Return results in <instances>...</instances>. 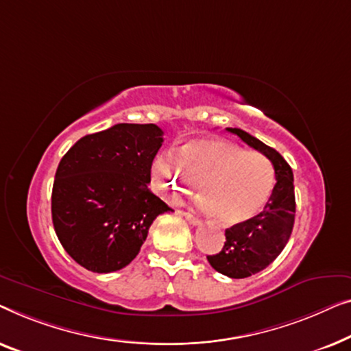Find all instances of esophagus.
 Wrapping results in <instances>:
<instances>
[{
	"instance_id": "1",
	"label": "esophagus",
	"mask_w": 351,
	"mask_h": 351,
	"mask_svg": "<svg viewBox=\"0 0 351 351\" xmlns=\"http://www.w3.org/2000/svg\"><path fill=\"white\" fill-rule=\"evenodd\" d=\"M182 216H184L187 223L192 224V226H199V224H200V219L195 218L194 215H191V213H182Z\"/></svg>"
}]
</instances>
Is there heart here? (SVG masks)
Instances as JSON below:
<instances>
[{
  "label": "heart",
  "mask_w": 351,
  "mask_h": 351,
  "mask_svg": "<svg viewBox=\"0 0 351 351\" xmlns=\"http://www.w3.org/2000/svg\"><path fill=\"white\" fill-rule=\"evenodd\" d=\"M176 165L162 154L152 164L157 186L171 197L187 195L199 182V205L218 223L235 226L259 213L275 187L267 157L219 138H195L176 149Z\"/></svg>",
  "instance_id": "obj_1"
}]
</instances>
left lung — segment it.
Returning a JSON list of instances; mask_svg holds the SVG:
<instances>
[{"mask_svg": "<svg viewBox=\"0 0 351 351\" xmlns=\"http://www.w3.org/2000/svg\"><path fill=\"white\" fill-rule=\"evenodd\" d=\"M227 132L234 133L241 141L267 157L272 162L276 178L272 195L264 210L245 223L227 229L223 250L206 256L216 272L230 278H246L272 264L288 243L295 215L294 176L288 162L274 147L264 145L241 128L229 127Z\"/></svg>", "mask_w": 351, "mask_h": 351, "instance_id": "1", "label": "left lung"}]
</instances>
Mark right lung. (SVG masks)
Here are the masks:
<instances>
[{
  "instance_id": "add662e5",
  "label": "right lung",
  "mask_w": 351,
  "mask_h": 351,
  "mask_svg": "<svg viewBox=\"0 0 351 351\" xmlns=\"http://www.w3.org/2000/svg\"><path fill=\"white\" fill-rule=\"evenodd\" d=\"M162 135L156 124H116L82 136L62 157L52 223L63 248L84 269H124L140 253L152 221L171 210L147 187Z\"/></svg>"
}]
</instances>
